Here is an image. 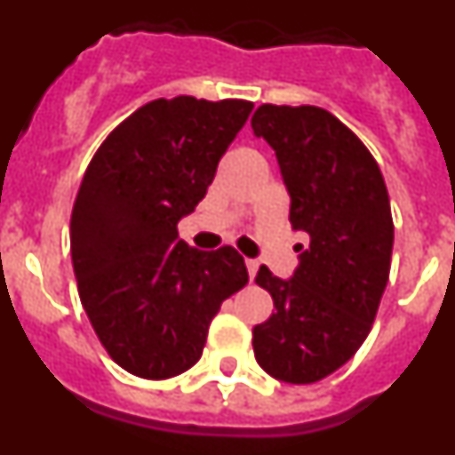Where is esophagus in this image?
<instances>
[{"instance_id": "1", "label": "esophagus", "mask_w": 455, "mask_h": 455, "mask_svg": "<svg viewBox=\"0 0 455 455\" xmlns=\"http://www.w3.org/2000/svg\"><path fill=\"white\" fill-rule=\"evenodd\" d=\"M246 268H248V277H255V273H257V268H259V264L255 262V259H246Z\"/></svg>"}]
</instances>
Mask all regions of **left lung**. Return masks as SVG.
Listing matches in <instances>:
<instances>
[{
	"label": "left lung",
	"instance_id": "obj_1",
	"mask_svg": "<svg viewBox=\"0 0 455 455\" xmlns=\"http://www.w3.org/2000/svg\"><path fill=\"white\" fill-rule=\"evenodd\" d=\"M251 127L275 150L289 223L309 236L291 280L257 271L275 312L252 328V351L268 376L316 383L355 355L376 319L394 243L387 187L367 146L325 108L262 104Z\"/></svg>",
	"mask_w": 455,
	"mask_h": 455
}]
</instances>
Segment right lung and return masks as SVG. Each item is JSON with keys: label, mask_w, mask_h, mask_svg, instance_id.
Listing matches in <instances>:
<instances>
[{"label": "right lung", "mask_w": 455, "mask_h": 455, "mask_svg": "<svg viewBox=\"0 0 455 455\" xmlns=\"http://www.w3.org/2000/svg\"><path fill=\"white\" fill-rule=\"evenodd\" d=\"M252 107L152 100L102 140L84 172L70 216L72 268L92 331L124 371L162 380L191 369L220 303L246 287L235 248L196 251L178 220L204 198Z\"/></svg>", "instance_id": "add662e5"}]
</instances>
